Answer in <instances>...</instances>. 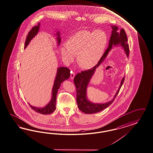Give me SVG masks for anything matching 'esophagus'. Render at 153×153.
Wrapping results in <instances>:
<instances>
[{"mask_svg":"<svg viewBox=\"0 0 153 153\" xmlns=\"http://www.w3.org/2000/svg\"><path fill=\"white\" fill-rule=\"evenodd\" d=\"M74 72H73L72 71H71V74H70V77L71 79H74Z\"/></svg>","mask_w":153,"mask_h":153,"instance_id":"1","label":"esophagus"}]
</instances>
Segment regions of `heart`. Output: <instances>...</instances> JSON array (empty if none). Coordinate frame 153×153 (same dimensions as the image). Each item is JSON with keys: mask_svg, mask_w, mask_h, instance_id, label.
<instances>
[{"mask_svg": "<svg viewBox=\"0 0 153 153\" xmlns=\"http://www.w3.org/2000/svg\"><path fill=\"white\" fill-rule=\"evenodd\" d=\"M108 43L106 33L101 30H82L71 36L67 43H62L60 52L67 62L77 61L83 69H90L99 61Z\"/></svg>", "mask_w": 153, "mask_h": 153, "instance_id": "1", "label": "heart"}]
</instances>
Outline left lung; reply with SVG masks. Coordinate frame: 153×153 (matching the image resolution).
I'll return each mask as SVG.
<instances>
[{"label":"left lung","instance_id":"left-lung-1","mask_svg":"<svg viewBox=\"0 0 153 153\" xmlns=\"http://www.w3.org/2000/svg\"><path fill=\"white\" fill-rule=\"evenodd\" d=\"M111 27L112 30L109 41L108 47L103 53V56L100 59L98 63L90 70L82 71L81 73L76 74L74 77V83L76 88V100L77 105L79 109L82 112L86 114H95L101 111L105 108L109 106L113 102L116 96L119 92L120 88L125 80V77H124L121 81L120 87L116 92L114 97L108 102L102 103H93L88 99L87 97V86L90 83L92 76L94 74L96 69L103 62L108 56V52L111 50L112 47L116 45H121L124 48L127 57H128L129 54V47L128 43V38L125 30L123 28L120 30V32H119L118 27L117 26L111 25Z\"/></svg>","mask_w":153,"mask_h":153}]
</instances>
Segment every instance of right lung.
Listing matches in <instances>:
<instances>
[{"label":"right lung","instance_id":"add662e5","mask_svg":"<svg viewBox=\"0 0 153 153\" xmlns=\"http://www.w3.org/2000/svg\"><path fill=\"white\" fill-rule=\"evenodd\" d=\"M39 26H40V24L39 23H38L37 25L33 27L32 29L29 31V33L28 34V36L26 38V41L25 42V48L28 45L30 41L37 35V34L39 31ZM57 40L58 43L57 45H59L61 39L59 37V33L58 32L57 33ZM70 76V70L68 68L63 67H61L58 68L57 74L54 82L53 86L52 88V99L51 100L50 102L43 108L34 107L33 106L30 105L29 103L30 106L34 111L41 114L48 115V114H52L56 110V104L57 94L58 92V89L61 86V84L62 83V82H63L66 79H69Z\"/></svg>","mask_w":153,"mask_h":153}]
</instances>
